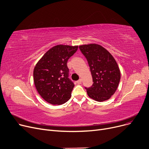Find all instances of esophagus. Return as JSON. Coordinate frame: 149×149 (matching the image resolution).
<instances>
[{"mask_svg": "<svg viewBox=\"0 0 149 149\" xmlns=\"http://www.w3.org/2000/svg\"><path fill=\"white\" fill-rule=\"evenodd\" d=\"M81 82H82V80H81V79H79V80H78V81H77V84H81Z\"/></svg>", "mask_w": 149, "mask_h": 149, "instance_id": "obj_1", "label": "esophagus"}]
</instances>
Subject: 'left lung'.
I'll use <instances>...</instances> for the list:
<instances>
[{"label": "left lung", "mask_w": 149, "mask_h": 149, "mask_svg": "<svg viewBox=\"0 0 149 149\" xmlns=\"http://www.w3.org/2000/svg\"><path fill=\"white\" fill-rule=\"evenodd\" d=\"M86 58L93 83L87 90L88 96L101 102L109 100L118 88L121 72L118 64L106 49L95 43L79 46Z\"/></svg>", "instance_id": "8db88e82"}]
</instances>
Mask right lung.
<instances>
[{
    "label": "right lung",
    "instance_id": "obj_1",
    "mask_svg": "<svg viewBox=\"0 0 149 149\" xmlns=\"http://www.w3.org/2000/svg\"><path fill=\"white\" fill-rule=\"evenodd\" d=\"M79 46L58 45L47 51L36 63L34 82L40 95L49 104L60 105L71 97L74 83L68 79V59Z\"/></svg>",
    "mask_w": 149,
    "mask_h": 149
}]
</instances>
